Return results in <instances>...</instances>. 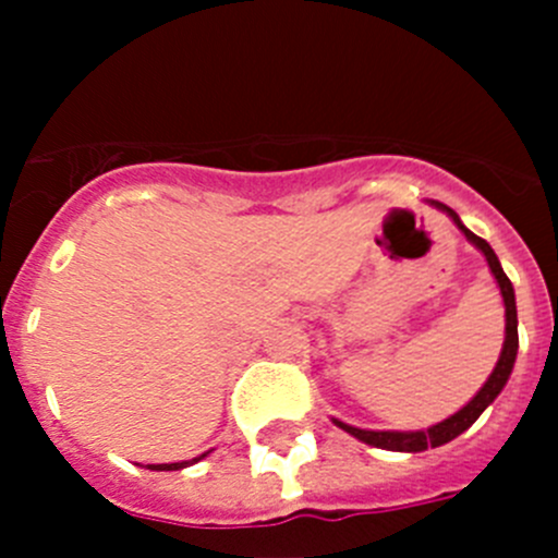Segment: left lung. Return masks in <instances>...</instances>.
<instances>
[{
  "mask_svg": "<svg viewBox=\"0 0 558 558\" xmlns=\"http://www.w3.org/2000/svg\"><path fill=\"white\" fill-rule=\"evenodd\" d=\"M435 205L453 218L456 227L464 232V238L470 240L472 245L481 247L483 256H486V262H488V267H492L494 278H497L499 291H502V300H505V320H508V324H505V345H502V356H499L492 378H488L486 384H483L481 391L472 397V402H466L459 413H453L451 418H446L442 424L432 426V429H426V432H369V429H356V426H348V424H342V421H335V424L340 426V429H345L348 435L359 437V440L367 442V446L386 448V451L418 453V451H426V448H437V446H442V442H451L453 437L461 435V432L470 429V426L477 421V415H481L483 410H486L488 404L497 399V393L502 391L505 384H508L510 373H513L515 353H519V315H515L513 283H510V278L502 272V267H499L497 253L492 251V245H488L486 240L477 238V234H472L470 229L459 221V216H456L451 207H446L442 202H435Z\"/></svg>",
  "mask_w": 558,
  "mask_h": 558,
  "instance_id": "left-lung-1",
  "label": "left lung"
}]
</instances>
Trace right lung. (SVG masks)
<instances>
[{"label":"right lung","instance_id":"add662e5","mask_svg":"<svg viewBox=\"0 0 558 558\" xmlns=\"http://www.w3.org/2000/svg\"><path fill=\"white\" fill-rule=\"evenodd\" d=\"M199 461V459H194ZM194 461H178V464H148V470H183V466L194 464Z\"/></svg>","mask_w":558,"mask_h":558}]
</instances>
